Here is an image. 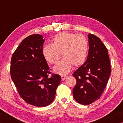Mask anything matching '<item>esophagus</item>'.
<instances>
[{
  "label": "esophagus",
  "instance_id": "esophagus-1",
  "mask_svg": "<svg viewBox=\"0 0 123 123\" xmlns=\"http://www.w3.org/2000/svg\"><path fill=\"white\" fill-rule=\"evenodd\" d=\"M67 78V76H65V75L61 76V80H62V81L64 80Z\"/></svg>",
  "mask_w": 123,
  "mask_h": 123
}]
</instances>
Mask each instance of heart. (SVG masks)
Instances as JSON below:
<instances>
[{
    "mask_svg": "<svg viewBox=\"0 0 123 123\" xmlns=\"http://www.w3.org/2000/svg\"><path fill=\"white\" fill-rule=\"evenodd\" d=\"M88 43L84 36L68 32H62L54 36L52 44L44 46L43 57L49 63L55 64L61 56L63 59L56 65L54 71L61 75L69 73L72 67L76 68L86 61Z\"/></svg>",
    "mask_w": 123,
    "mask_h": 123,
    "instance_id": "obj_1",
    "label": "heart"
}]
</instances>
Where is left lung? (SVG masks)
<instances>
[{"mask_svg":"<svg viewBox=\"0 0 123 123\" xmlns=\"http://www.w3.org/2000/svg\"><path fill=\"white\" fill-rule=\"evenodd\" d=\"M88 37L89 51L86 61L73 74L76 80L73 90L74 98L84 105L100 98L111 72L106 47L95 35L89 34Z\"/></svg>","mask_w":123,"mask_h":123,"instance_id":"8db88e82","label":"left lung"}]
</instances>
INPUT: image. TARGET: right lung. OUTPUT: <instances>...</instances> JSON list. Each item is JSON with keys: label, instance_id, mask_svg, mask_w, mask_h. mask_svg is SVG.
<instances>
[{"label": "right lung", "instance_id": "1", "mask_svg": "<svg viewBox=\"0 0 123 123\" xmlns=\"http://www.w3.org/2000/svg\"><path fill=\"white\" fill-rule=\"evenodd\" d=\"M44 42L39 34L22 41L12 56L10 74L22 99L37 107H45L55 99L61 76L52 74L42 54Z\"/></svg>", "mask_w": 123, "mask_h": 123}]
</instances>
